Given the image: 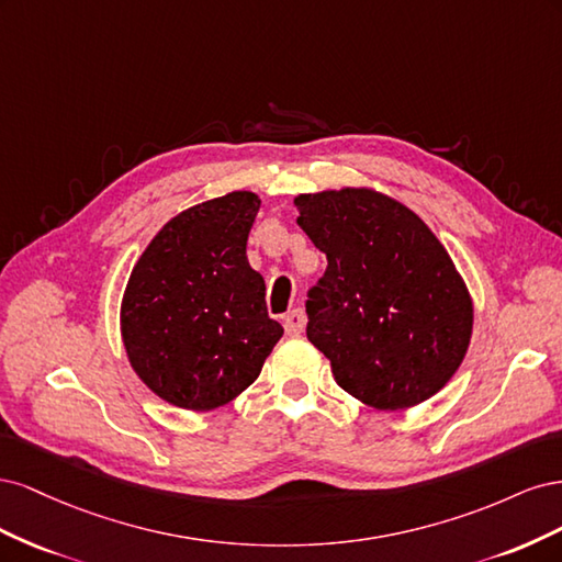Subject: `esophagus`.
Segmentation results:
<instances>
[{
  "label": "esophagus",
  "mask_w": 562,
  "mask_h": 562,
  "mask_svg": "<svg viewBox=\"0 0 562 562\" xmlns=\"http://www.w3.org/2000/svg\"><path fill=\"white\" fill-rule=\"evenodd\" d=\"M283 328L288 335H300L304 330V312L293 310L283 316Z\"/></svg>",
  "instance_id": "esophagus-1"
}]
</instances>
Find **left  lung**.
Masks as SVG:
<instances>
[{"mask_svg":"<svg viewBox=\"0 0 562 562\" xmlns=\"http://www.w3.org/2000/svg\"><path fill=\"white\" fill-rule=\"evenodd\" d=\"M297 225L326 252L310 291L307 337L335 382L378 411H405L443 389L473 328L464 279L436 234L368 187L295 196Z\"/></svg>","mask_w":562,"mask_h":562,"instance_id":"obj_1","label":"left lung"}]
</instances>
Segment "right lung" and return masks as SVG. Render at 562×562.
Wrapping results in <instances>:
<instances>
[{"instance_id":"right-lung-1","label":"right lung","mask_w":562,"mask_h":562,"mask_svg":"<svg viewBox=\"0 0 562 562\" xmlns=\"http://www.w3.org/2000/svg\"><path fill=\"white\" fill-rule=\"evenodd\" d=\"M260 196L229 192L178 213L135 262L122 300L131 368L159 398L213 411L258 380L281 339L246 244Z\"/></svg>"}]
</instances>
